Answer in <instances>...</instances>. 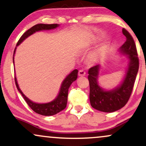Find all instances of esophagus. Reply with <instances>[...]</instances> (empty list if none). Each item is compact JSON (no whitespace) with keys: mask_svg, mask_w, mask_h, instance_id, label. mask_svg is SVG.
Returning <instances> with one entry per match:
<instances>
[{"mask_svg":"<svg viewBox=\"0 0 146 146\" xmlns=\"http://www.w3.org/2000/svg\"><path fill=\"white\" fill-rule=\"evenodd\" d=\"M78 75L79 76H85L86 75V71L83 69L80 70L78 72Z\"/></svg>","mask_w":146,"mask_h":146,"instance_id":"esophagus-1","label":"esophagus"}]
</instances>
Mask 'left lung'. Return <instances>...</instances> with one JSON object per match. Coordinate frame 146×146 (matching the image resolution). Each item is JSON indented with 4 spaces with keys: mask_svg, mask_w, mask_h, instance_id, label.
Segmentation results:
<instances>
[{
    "mask_svg": "<svg viewBox=\"0 0 146 146\" xmlns=\"http://www.w3.org/2000/svg\"><path fill=\"white\" fill-rule=\"evenodd\" d=\"M122 33L126 37V41L121 47V51L128 55L129 67L123 82L119 86L110 91H106L98 85V77L100 66H92L88 70L90 85V105L95 109L106 113H112L120 109L126 104L130 98L139 71V60L137 50L130 33L123 28Z\"/></svg>",
    "mask_w": 146,
    "mask_h": 146,
    "instance_id": "obj_1",
    "label": "left lung"
}]
</instances>
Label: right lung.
Instances as JSON below:
<instances>
[{
    "label": "right lung",
    "instance_id": "right-lung-1",
    "mask_svg": "<svg viewBox=\"0 0 146 146\" xmlns=\"http://www.w3.org/2000/svg\"><path fill=\"white\" fill-rule=\"evenodd\" d=\"M57 27H58V24H38L34 25V26L30 28L29 29H28L27 31H25L23 33V36L20 38L19 40L18 41L17 44L16 45L18 46V44H21L25 38H27L28 36H31V34H33L36 31H40V30H48L54 29V28H56ZM16 48H15L14 49V54L15 53V51H16ZM13 60H14V57H13ZM78 71L77 69H75L74 71H72L63 81L62 84L61 88H60L59 95L57 97V98L55 99L53 101L48 102V103L46 104H37L31 102V100H29V99L23 94V92L19 88L16 78H15V83H16V86L17 87L18 90L21 93L22 96L23 97L25 102H27L28 106H29L33 111L36 112V113L40 114V115H44V116H50V115H56V114L60 113V111L63 110L66 107L68 88H69L72 82H73L76 80L77 78H78Z\"/></svg>",
    "mask_w": 146,
    "mask_h": 146
}]
</instances>
